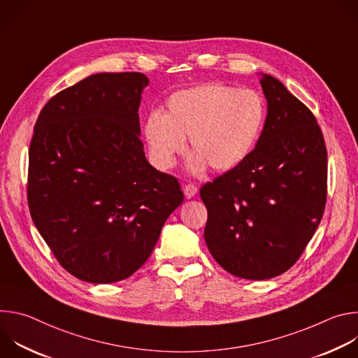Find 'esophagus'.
<instances>
[{"instance_id": "obj_1", "label": "esophagus", "mask_w": 358, "mask_h": 358, "mask_svg": "<svg viewBox=\"0 0 358 358\" xmlns=\"http://www.w3.org/2000/svg\"><path fill=\"white\" fill-rule=\"evenodd\" d=\"M196 192H198V187L194 185V184H187V185L184 187V195H185L187 198H192Z\"/></svg>"}]
</instances>
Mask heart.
I'll return each instance as SVG.
<instances>
[{"instance_id": "obj_1", "label": "heart", "mask_w": 358, "mask_h": 358, "mask_svg": "<svg viewBox=\"0 0 358 358\" xmlns=\"http://www.w3.org/2000/svg\"><path fill=\"white\" fill-rule=\"evenodd\" d=\"M264 122L265 103L257 92L214 82L170 96L166 116L159 112L147 116L144 136L163 169L174 166L188 137L192 173L208 166L229 171L250 155Z\"/></svg>"}]
</instances>
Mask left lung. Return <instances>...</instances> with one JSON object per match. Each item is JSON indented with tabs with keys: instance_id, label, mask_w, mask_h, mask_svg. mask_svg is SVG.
Returning <instances> with one entry per match:
<instances>
[{
	"instance_id": "8db88e82",
	"label": "left lung",
	"mask_w": 358,
	"mask_h": 358,
	"mask_svg": "<svg viewBox=\"0 0 358 358\" xmlns=\"http://www.w3.org/2000/svg\"><path fill=\"white\" fill-rule=\"evenodd\" d=\"M268 116L250 155L201 187L203 231L231 275L264 280L290 269L315 235L327 198V150L312 110L262 73Z\"/></svg>"
}]
</instances>
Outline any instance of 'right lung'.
<instances>
[{
	"label": "right lung",
	"instance_id": "1",
	"mask_svg": "<svg viewBox=\"0 0 358 358\" xmlns=\"http://www.w3.org/2000/svg\"><path fill=\"white\" fill-rule=\"evenodd\" d=\"M147 85L138 72L87 76L50 97L34 127L29 213L61 266L85 282L131 276L184 201L178 180L144 156Z\"/></svg>",
	"mask_w": 358,
	"mask_h": 358
}]
</instances>
